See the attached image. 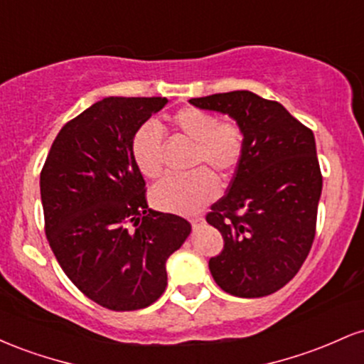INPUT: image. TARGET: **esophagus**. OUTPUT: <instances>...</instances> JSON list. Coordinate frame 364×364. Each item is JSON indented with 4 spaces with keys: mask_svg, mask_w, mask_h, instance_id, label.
I'll list each match as a JSON object with an SVG mask.
<instances>
[{
    "mask_svg": "<svg viewBox=\"0 0 364 364\" xmlns=\"http://www.w3.org/2000/svg\"><path fill=\"white\" fill-rule=\"evenodd\" d=\"M203 223H205V220H203V217H195V219H191V225H193V229L200 228Z\"/></svg>",
    "mask_w": 364,
    "mask_h": 364,
    "instance_id": "34e87169",
    "label": "esophagus"
}]
</instances>
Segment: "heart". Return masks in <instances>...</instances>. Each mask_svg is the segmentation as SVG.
<instances>
[{"instance_id": "1", "label": "heart", "mask_w": 364, "mask_h": 364, "mask_svg": "<svg viewBox=\"0 0 364 364\" xmlns=\"http://www.w3.org/2000/svg\"><path fill=\"white\" fill-rule=\"evenodd\" d=\"M173 124L179 133L195 141L193 168L200 169L186 176L171 174L162 178L154 185L150 198L164 212L193 214L219 195V181L210 169L231 174L240 166L245 150L243 132L232 121H219L214 112L198 107L178 111L173 116ZM132 157L144 176L156 178L161 174L164 166V135L156 121H145L135 129Z\"/></svg>"}]
</instances>
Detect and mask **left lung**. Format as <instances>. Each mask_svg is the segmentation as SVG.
Masks as SVG:
<instances>
[{
	"mask_svg": "<svg viewBox=\"0 0 364 364\" xmlns=\"http://www.w3.org/2000/svg\"><path fill=\"white\" fill-rule=\"evenodd\" d=\"M190 104L228 114L245 139L228 193L207 214L224 237V250L208 262L212 277L237 298L272 294L298 274L315 237L321 173L313 132L282 104L250 90Z\"/></svg>",
	"mask_w": 364,
	"mask_h": 364,
	"instance_id": "obj_1",
	"label": "left lung"
}]
</instances>
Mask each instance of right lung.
<instances>
[{
    "label": "right lung",
    "instance_id": "right-lung-1",
    "mask_svg": "<svg viewBox=\"0 0 364 364\" xmlns=\"http://www.w3.org/2000/svg\"><path fill=\"white\" fill-rule=\"evenodd\" d=\"M169 101L106 97L60 129L41 173L46 236L63 272L114 311L149 306L166 262L190 236L183 217L149 208L132 157L135 129Z\"/></svg>",
    "mask_w": 364,
    "mask_h": 364
}]
</instances>
